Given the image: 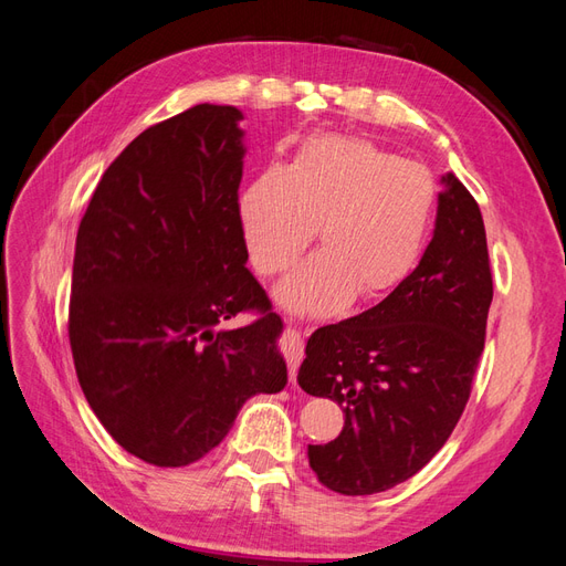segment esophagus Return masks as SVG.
<instances>
[{"label": "esophagus", "instance_id": "1", "mask_svg": "<svg viewBox=\"0 0 566 566\" xmlns=\"http://www.w3.org/2000/svg\"><path fill=\"white\" fill-rule=\"evenodd\" d=\"M283 354H285V361H287V373H290V382L297 380V370L302 364V356H304V339L302 333L295 328H287L283 335Z\"/></svg>", "mask_w": 566, "mask_h": 566}]
</instances>
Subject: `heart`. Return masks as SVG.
Masks as SVG:
<instances>
[{"mask_svg": "<svg viewBox=\"0 0 566 566\" xmlns=\"http://www.w3.org/2000/svg\"><path fill=\"white\" fill-rule=\"evenodd\" d=\"M437 202L418 163L354 136H316L293 163L269 167L238 202L254 266L276 276L293 266L318 227L323 248L276 287L290 312L325 316L391 293L422 252Z\"/></svg>", "mask_w": 566, "mask_h": 566, "instance_id": "obj_1", "label": "heart"}]
</instances>
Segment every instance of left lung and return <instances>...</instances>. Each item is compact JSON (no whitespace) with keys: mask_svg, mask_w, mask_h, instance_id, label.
<instances>
[{"mask_svg":"<svg viewBox=\"0 0 566 566\" xmlns=\"http://www.w3.org/2000/svg\"><path fill=\"white\" fill-rule=\"evenodd\" d=\"M434 235L413 273L354 318L306 342L297 382L342 406L337 439L310 447L318 482L370 495L422 470L447 443L470 399L493 300L486 231L476 200L453 172Z\"/></svg>","mask_w":566,"mask_h":566,"instance_id":"obj_1","label":"left lung"}]
</instances>
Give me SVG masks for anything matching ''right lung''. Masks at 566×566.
Instances as JSON below:
<instances>
[{
    "label": "right lung",
    "instance_id": "1",
    "mask_svg": "<svg viewBox=\"0 0 566 566\" xmlns=\"http://www.w3.org/2000/svg\"><path fill=\"white\" fill-rule=\"evenodd\" d=\"M241 119L200 104L142 132L77 229L67 335L80 387L119 447L158 468L200 460L250 397L287 385L283 321L245 266ZM248 308L261 318L223 328Z\"/></svg>",
    "mask_w": 566,
    "mask_h": 566
}]
</instances>
